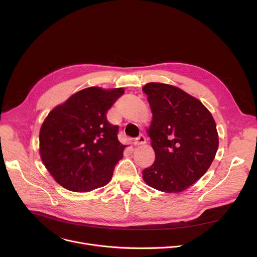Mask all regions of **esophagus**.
I'll return each mask as SVG.
<instances>
[{"label": "esophagus", "mask_w": 257, "mask_h": 257, "mask_svg": "<svg viewBox=\"0 0 257 257\" xmlns=\"http://www.w3.org/2000/svg\"><path fill=\"white\" fill-rule=\"evenodd\" d=\"M145 143H146V138H145L143 135L138 136V137L135 139V141H134V144H135V145H143V144H145Z\"/></svg>", "instance_id": "34e87169"}]
</instances>
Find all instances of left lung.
<instances>
[{
  "label": "left lung",
  "mask_w": 257,
  "mask_h": 257,
  "mask_svg": "<svg viewBox=\"0 0 257 257\" xmlns=\"http://www.w3.org/2000/svg\"><path fill=\"white\" fill-rule=\"evenodd\" d=\"M142 90L153 113L149 135L156 153L155 163L142 171L143 180L163 192L184 191L215 157V122L201 101L176 86L151 82Z\"/></svg>",
  "instance_id": "8db88e82"
}]
</instances>
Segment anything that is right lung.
Returning a JSON list of instances; mask_svg holds the SVG:
<instances>
[{
    "label": "right lung",
    "mask_w": 257,
    "mask_h": 257,
    "mask_svg": "<svg viewBox=\"0 0 257 257\" xmlns=\"http://www.w3.org/2000/svg\"><path fill=\"white\" fill-rule=\"evenodd\" d=\"M124 93L123 88L88 87L52 109L40 131L42 161L64 188L88 192L112 179L125 145L118 140L119 126L106 112Z\"/></svg>",
    "instance_id": "add662e5"
}]
</instances>
